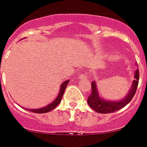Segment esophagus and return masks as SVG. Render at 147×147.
Masks as SVG:
<instances>
[{
	"label": "esophagus",
	"mask_w": 147,
	"mask_h": 147,
	"mask_svg": "<svg viewBox=\"0 0 147 147\" xmlns=\"http://www.w3.org/2000/svg\"><path fill=\"white\" fill-rule=\"evenodd\" d=\"M80 78H84V79H85V78H88V75L86 73H82V75H80Z\"/></svg>",
	"instance_id": "esophagus-1"
}]
</instances>
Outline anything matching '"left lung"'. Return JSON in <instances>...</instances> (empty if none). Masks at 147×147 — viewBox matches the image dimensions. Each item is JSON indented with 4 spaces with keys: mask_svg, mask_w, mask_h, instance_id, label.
Listing matches in <instances>:
<instances>
[{
    "mask_svg": "<svg viewBox=\"0 0 147 147\" xmlns=\"http://www.w3.org/2000/svg\"><path fill=\"white\" fill-rule=\"evenodd\" d=\"M134 80L132 82L131 86L129 90L127 91L123 98L118 100H110L102 98L99 92L97 84L95 81L91 83L92 92L90 96L88 97V103L90 108L94 109L95 112L99 113H114L115 111L121 109L125 107L127 103H129L132 98L134 96L137 88H138V82H139V71L136 69L134 71Z\"/></svg>",
    "mask_w": 147,
    "mask_h": 147,
    "instance_id": "left-lung-1",
    "label": "left lung"
}]
</instances>
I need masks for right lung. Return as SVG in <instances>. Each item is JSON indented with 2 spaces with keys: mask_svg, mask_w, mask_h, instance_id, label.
<instances>
[{
  "mask_svg": "<svg viewBox=\"0 0 147 147\" xmlns=\"http://www.w3.org/2000/svg\"><path fill=\"white\" fill-rule=\"evenodd\" d=\"M69 82V80H66L64 82H63L61 84H60V88H59V91L57 94V98L55 99L53 102H51V103H49L48 105H47L45 107H41V108L38 109H28L26 108V109H27L28 111H30L32 113H48L50 111L53 110V109L56 108V107L59 104V102H61L62 97L63 96V94H64V91H65V89L67 86L68 83ZM23 108V107H22Z\"/></svg>",
  "mask_w": 147,
  "mask_h": 147,
  "instance_id": "right-lung-1",
  "label": "right lung"
}]
</instances>
